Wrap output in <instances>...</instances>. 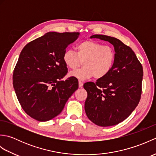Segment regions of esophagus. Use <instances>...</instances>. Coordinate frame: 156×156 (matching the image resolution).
Wrapping results in <instances>:
<instances>
[{
	"label": "esophagus",
	"mask_w": 156,
	"mask_h": 156,
	"mask_svg": "<svg viewBox=\"0 0 156 156\" xmlns=\"http://www.w3.org/2000/svg\"><path fill=\"white\" fill-rule=\"evenodd\" d=\"M78 87H79V88H82V87H83V83H82V82L78 81Z\"/></svg>",
	"instance_id": "esophagus-1"
}]
</instances>
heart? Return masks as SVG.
I'll return each mask as SVG.
<instances>
[{
  "label": "heart",
  "instance_id": "b5f03b06",
  "mask_svg": "<svg viewBox=\"0 0 156 156\" xmlns=\"http://www.w3.org/2000/svg\"><path fill=\"white\" fill-rule=\"evenodd\" d=\"M76 52L67 49L63 55L65 65L76 69L82 64L83 68L69 73V76L85 80L94 76L96 79L105 77L111 72L115 61V49L98 41L86 40L76 45Z\"/></svg>",
  "mask_w": 156,
  "mask_h": 156
}]
</instances>
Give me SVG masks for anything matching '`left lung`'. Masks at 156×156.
Masks as SVG:
<instances>
[{"label": "left lung", "instance_id": "left-lung-1", "mask_svg": "<svg viewBox=\"0 0 156 156\" xmlns=\"http://www.w3.org/2000/svg\"><path fill=\"white\" fill-rule=\"evenodd\" d=\"M113 45L115 61L111 72L96 83L87 82L84 88L88 97L84 109L94 124L109 127L123 121L140 101L143 68L134 51L119 39L103 35H94Z\"/></svg>", "mask_w": 156, "mask_h": 156}]
</instances>
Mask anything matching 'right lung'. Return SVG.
Masks as SVG:
<instances>
[{"mask_svg":"<svg viewBox=\"0 0 156 156\" xmlns=\"http://www.w3.org/2000/svg\"><path fill=\"white\" fill-rule=\"evenodd\" d=\"M79 35L49 32L29 42L21 51L13 72V87L21 107L31 118L51 120L78 89L75 78L62 79L68 72L63 55Z\"/></svg>","mask_w":156,"mask_h":156,"instance_id":"obj_1","label":"right lung"}]
</instances>
